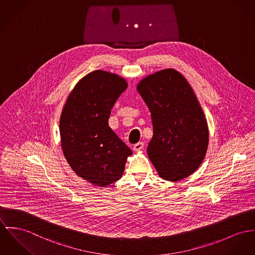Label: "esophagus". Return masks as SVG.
I'll return each mask as SVG.
<instances>
[{
    "instance_id": "esophagus-1",
    "label": "esophagus",
    "mask_w": 255,
    "mask_h": 255,
    "mask_svg": "<svg viewBox=\"0 0 255 255\" xmlns=\"http://www.w3.org/2000/svg\"><path fill=\"white\" fill-rule=\"evenodd\" d=\"M143 145H144V143H143L142 141H138L136 144H134L133 149H134L135 151H139V150H141V149L143 148Z\"/></svg>"
}]
</instances>
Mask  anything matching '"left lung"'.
<instances>
[{
    "label": "left lung",
    "instance_id": "1",
    "mask_svg": "<svg viewBox=\"0 0 255 255\" xmlns=\"http://www.w3.org/2000/svg\"><path fill=\"white\" fill-rule=\"evenodd\" d=\"M137 90L151 114L153 136L147 155L158 175L169 181L190 176L209 143L208 123L190 84L176 70L167 69L139 81Z\"/></svg>",
    "mask_w": 255,
    "mask_h": 255
}]
</instances>
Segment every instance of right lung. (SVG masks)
<instances>
[{"mask_svg": "<svg viewBox=\"0 0 255 255\" xmlns=\"http://www.w3.org/2000/svg\"><path fill=\"white\" fill-rule=\"evenodd\" d=\"M127 88L116 74L97 70L79 80L60 118L62 150L73 171L97 186L118 180L132 150L109 126L112 109Z\"/></svg>", "mask_w": 255, "mask_h": 255, "instance_id": "add662e5", "label": "right lung"}]
</instances>
